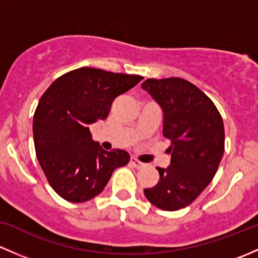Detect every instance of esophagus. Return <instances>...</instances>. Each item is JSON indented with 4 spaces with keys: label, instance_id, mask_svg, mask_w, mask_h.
<instances>
[{
    "label": "esophagus",
    "instance_id": "34e87169",
    "mask_svg": "<svg viewBox=\"0 0 258 258\" xmlns=\"http://www.w3.org/2000/svg\"><path fill=\"white\" fill-rule=\"evenodd\" d=\"M130 164H132V165L134 166L135 169H142V168H144V163H142V161H139L137 158H132V159H130Z\"/></svg>",
    "mask_w": 258,
    "mask_h": 258
}]
</instances>
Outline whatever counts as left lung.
Masks as SVG:
<instances>
[{
	"label": "left lung",
	"mask_w": 258,
	"mask_h": 258,
	"mask_svg": "<svg viewBox=\"0 0 258 258\" xmlns=\"http://www.w3.org/2000/svg\"><path fill=\"white\" fill-rule=\"evenodd\" d=\"M143 89L164 111L163 134L170 140V165L145 188L156 208L176 211L190 205L214 179L225 150L224 121L212 100L182 78H149Z\"/></svg>",
	"instance_id": "1"
}]
</instances>
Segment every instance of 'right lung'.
Returning <instances> with one entry per match:
<instances>
[{"mask_svg":"<svg viewBox=\"0 0 258 258\" xmlns=\"http://www.w3.org/2000/svg\"><path fill=\"white\" fill-rule=\"evenodd\" d=\"M142 76L83 67L55 79L39 99L33 115L38 163L53 190L71 203L99 195L126 151H107L92 139L89 124L105 119L113 100L128 92Z\"/></svg>","mask_w":258,"mask_h":258,"instance_id":"1","label":"right lung"}]
</instances>
